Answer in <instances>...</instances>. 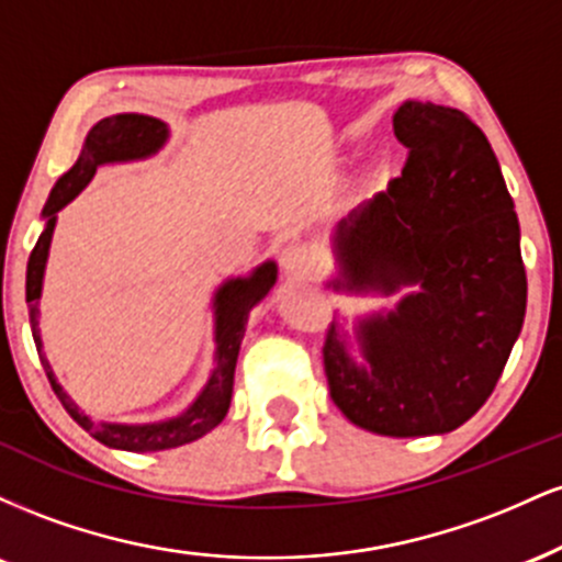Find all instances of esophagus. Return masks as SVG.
<instances>
[{
  "label": "esophagus",
  "mask_w": 562,
  "mask_h": 562,
  "mask_svg": "<svg viewBox=\"0 0 562 562\" xmlns=\"http://www.w3.org/2000/svg\"><path fill=\"white\" fill-rule=\"evenodd\" d=\"M282 272L288 277H308L314 272V256L303 243H290L280 254Z\"/></svg>",
  "instance_id": "34e87169"
}]
</instances>
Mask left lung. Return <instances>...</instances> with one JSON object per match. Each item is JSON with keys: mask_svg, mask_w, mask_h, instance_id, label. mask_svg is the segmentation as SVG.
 <instances>
[{"mask_svg": "<svg viewBox=\"0 0 562 562\" xmlns=\"http://www.w3.org/2000/svg\"><path fill=\"white\" fill-rule=\"evenodd\" d=\"M402 177L340 218L330 243L346 293L404 290L389 312L333 322L335 406L378 436H441L492 396L526 317L520 227L505 177L465 113L406 100Z\"/></svg>", "mask_w": 562, "mask_h": 562, "instance_id": "obj_1", "label": "left lung"}]
</instances>
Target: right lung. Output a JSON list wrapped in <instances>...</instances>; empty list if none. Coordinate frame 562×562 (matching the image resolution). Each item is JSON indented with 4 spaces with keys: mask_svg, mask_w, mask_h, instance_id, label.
<instances>
[{
    "mask_svg": "<svg viewBox=\"0 0 562 562\" xmlns=\"http://www.w3.org/2000/svg\"><path fill=\"white\" fill-rule=\"evenodd\" d=\"M171 132L160 119L142 113H119L97 121L89 128L87 139L81 145V156L70 169L57 179L53 192H49L47 205H44L42 218L44 229L38 235L34 254L29 259V272H25V301H29L31 330H34V344L42 359L44 372H47L53 391L66 406V412L76 423L94 436L97 441L111 449L124 451H164L177 449L195 438L211 434L218 423L224 420L232 398V380H235V364L240 344L248 325V314L256 303L269 295L277 282V263L263 261L248 277H229L214 293V370L205 380L203 391L184 406L179 415L166 417L156 423H94L92 417L83 415L79 404L63 391L57 383L53 364L44 353L42 333H38V299L44 288V269H47L49 245H53L57 211H63L79 192L92 182L94 171L108 164H128V160H145L164 150Z\"/></svg>",
    "mask_w": 562,
    "mask_h": 562,
    "instance_id": "obj_1",
    "label": "right lung"
}]
</instances>
